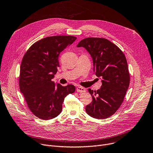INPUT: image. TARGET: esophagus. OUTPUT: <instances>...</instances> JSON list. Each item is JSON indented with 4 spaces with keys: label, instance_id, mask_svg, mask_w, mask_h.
Wrapping results in <instances>:
<instances>
[{
    "label": "esophagus",
    "instance_id": "obj_1",
    "mask_svg": "<svg viewBox=\"0 0 153 153\" xmlns=\"http://www.w3.org/2000/svg\"><path fill=\"white\" fill-rule=\"evenodd\" d=\"M77 91L78 92H85V89H84V88H83V87H78L77 88Z\"/></svg>",
    "mask_w": 153,
    "mask_h": 153
}]
</instances>
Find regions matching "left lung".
I'll use <instances>...</instances> for the list:
<instances>
[{
    "label": "left lung",
    "instance_id": "obj_1",
    "mask_svg": "<svg viewBox=\"0 0 153 153\" xmlns=\"http://www.w3.org/2000/svg\"><path fill=\"white\" fill-rule=\"evenodd\" d=\"M77 47H84L90 53L95 75L102 79L99 90H88L93 100L86 106V113L97 119L108 118L122 105L129 87L125 56L117 45L103 38H84Z\"/></svg>",
    "mask_w": 153,
    "mask_h": 153
}]
</instances>
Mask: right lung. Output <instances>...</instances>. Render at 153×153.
<instances>
[{"label":"right lung","instance_id":"right-lung-1","mask_svg":"<svg viewBox=\"0 0 153 153\" xmlns=\"http://www.w3.org/2000/svg\"><path fill=\"white\" fill-rule=\"evenodd\" d=\"M77 39L73 36H49L35 42L24 54L20 65L19 87L30 111L38 118L58 116L64 98L74 93V85H56L51 80L59 66L60 53Z\"/></svg>","mask_w":153,"mask_h":153}]
</instances>
